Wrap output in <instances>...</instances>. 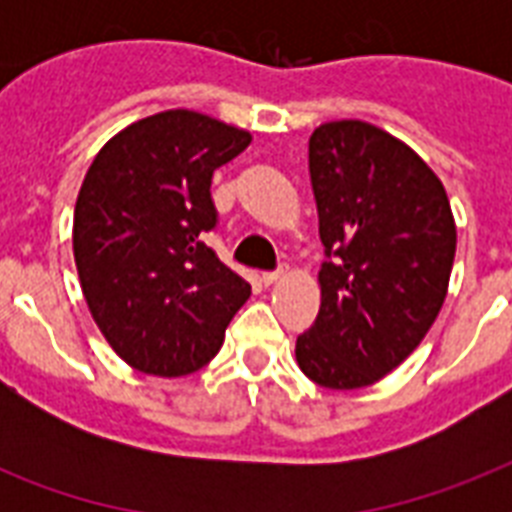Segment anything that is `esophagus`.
<instances>
[{
	"mask_svg": "<svg viewBox=\"0 0 512 512\" xmlns=\"http://www.w3.org/2000/svg\"><path fill=\"white\" fill-rule=\"evenodd\" d=\"M284 273H287V271H284V265H281V268H276V271H265L263 281H265V284H276V281H279Z\"/></svg>",
	"mask_w": 512,
	"mask_h": 512,
	"instance_id": "esophagus-1",
	"label": "esophagus"
}]
</instances>
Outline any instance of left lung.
Masks as SVG:
<instances>
[{
	"instance_id": "left-lung-1",
	"label": "left lung",
	"mask_w": 512,
	"mask_h": 512,
	"mask_svg": "<svg viewBox=\"0 0 512 512\" xmlns=\"http://www.w3.org/2000/svg\"><path fill=\"white\" fill-rule=\"evenodd\" d=\"M308 170L327 260L297 364L324 388H366L420 345L444 305L457 249L452 207L412 148L358 119L313 130Z\"/></svg>"
}]
</instances>
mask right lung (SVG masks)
<instances>
[{
    "label": "right lung",
    "mask_w": 512,
    "mask_h": 512,
    "mask_svg": "<svg viewBox=\"0 0 512 512\" xmlns=\"http://www.w3.org/2000/svg\"><path fill=\"white\" fill-rule=\"evenodd\" d=\"M252 135L196 111H162L100 148L74 209V260L92 319L132 369L207 366L249 287L204 244L212 175Z\"/></svg>",
    "instance_id": "right-lung-1"
}]
</instances>
